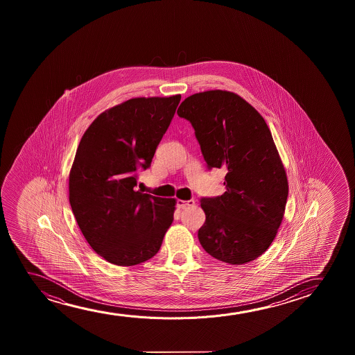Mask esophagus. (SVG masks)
Returning a JSON list of instances; mask_svg holds the SVG:
<instances>
[{
	"mask_svg": "<svg viewBox=\"0 0 355 355\" xmlns=\"http://www.w3.org/2000/svg\"><path fill=\"white\" fill-rule=\"evenodd\" d=\"M193 205H195L194 200H178L177 201V207L178 209H185V207L193 206Z\"/></svg>",
	"mask_w": 355,
	"mask_h": 355,
	"instance_id": "1",
	"label": "esophagus"
}]
</instances>
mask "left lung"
<instances>
[{
    "instance_id": "8db88e82",
    "label": "left lung",
    "mask_w": 355,
    "mask_h": 355,
    "mask_svg": "<svg viewBox=\"0 0 355 355\" xmlns=\"http://www.w3.org/2000/svg\"><path fill=\"white\" fill-rule=\"evenodd\" d=\"M177 114L191 122L209 168L227 170V191L200 201L206 214L200 243L222 262H251L277 236L288 195L267 122L243 98L222 89L191 94Z\"/></svg>"
}]
</instances>
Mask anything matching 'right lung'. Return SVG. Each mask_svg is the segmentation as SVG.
<instances>
[{"label":"right lung","instance_id":"right-lung-1","mask_svg":"<svg viewBox=\"0 0 355 355\" xmlns=\"http://www.w3.org/2000/svg\"><path fill=\"white\" fill-rule=\"evenodd\" d=\"M180 94L138 97L109 107L89 125L69 173V201L89 246L131 267L154 257L173 222L175 199L136 190L170 126Z\"/></svg>","mask_w":355,"mask_h":355}]
</instances>
